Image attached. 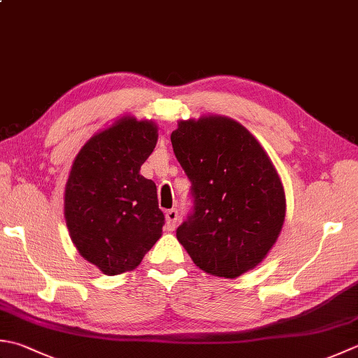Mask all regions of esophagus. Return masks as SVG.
<instances>
[{"label":"esophagus","mask_w":358,"mask_h":358,"mask_svg":"<svg viewBox=\"0 0 358 358\" xmlns=\"http://www.w3.org/2000/svg\"><path fill=\"white\" fill-rule=\"evenodd\" d=\"M177 220H178V211L177 209H169L166 213V227L169 231H173L175 227H177Z\"/></svg>","instance_id":"esophagus-1"}]
</instances>
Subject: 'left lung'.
<instances>
[{
    "label": "left lung",
    "instance_id": "left-lung-1",
    "mask_svg": "<svg viewBox=\"0 0 358 358\" xmlns=\"http://www.w3.org/2000/svg\"><path fill=\"white\" fill-rule=\"evenodd\" d=\"M192 183L194 214L177 239L200 270L234 279L261 264L285 219V192L267 152L241 122L208 115L171 135Z\"/></svg>",
    "mask_w": 358,
    "mask_h": 358
}]
</instances>
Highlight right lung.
I'll return each instance as SVG.
<instances>
[{
	"label": "right lung",
	"mask_w": 358,
	"mask_h": 358,
	"mask_svg": "<svg viewBox=\"0 0 358 358\" xmlns=\"http://www.w3.org/2000/svg\"><path fill=\"white\" fill-rule=\"evenodd\" d=\"M158 125L122 116L83 144L65 186V220L77 251L103 275L136 268L163 233L157 186L139 171Z\"/></svg>",
	"instance_id": "right-lung-1"
}]
</instances>
